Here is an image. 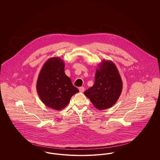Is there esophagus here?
<instances>
[{"instance_id": "1", "label": "esophagus", "mask_w": 160, "mask_h": 160, "mask_svg": "<svg viewBox=\"0 0 160 160\" xmlns=\"http://www.w3.org/2000/svg\"><path fill=\"white\" fill-rule=\"evenodd\" d=\"M79 91L80 92H83L84 91V87L79 88Z\"/></svg>"}]
</instances>
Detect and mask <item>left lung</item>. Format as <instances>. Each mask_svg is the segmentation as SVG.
<instances>
[{
	"label": "left lung",
	"instance_id": "1",
	"mask_svg": "<svg viewBox=\"0 0 160 160\" xmlns=\"http://www.w3.org/2000/svg\"><path fill=\"white\" fill-rule=\"evenodd\" d=\"M122 91V81L114 63L102 60L97 69L95 83L84 92V95L99 110L113 106Z\"/></svg>",
	"mask_w": 160,
	"mask_h": 160
}]
</instances>
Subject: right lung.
<instances>
[{
  "instance_id": "right-lung-1",
  "label": "right lung",
  "mask_w": 160,
  "mask_h": 160,
  "mask_svg": "<svg viewBox=\"0 0 160 160\" xmlns=\"http://www.w3.org/2000/svg\"><path fill=\"white\" fill-rule=\"evenodd\" d=\"M64 68L65 63L59 57L51 58L44 64L37 82V91L42 102L56 110L65 108L72 96L79 92Z\"/></svg>"
}]
</instances>
